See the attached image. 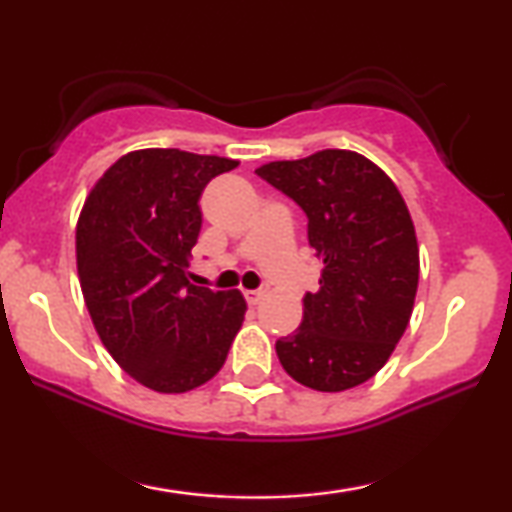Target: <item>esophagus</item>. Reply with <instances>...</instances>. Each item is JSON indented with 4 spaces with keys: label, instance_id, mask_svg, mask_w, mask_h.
I'll return each instance as SVG.
<instances>
[{
    "label": "esophagus",
    "instance_id": "1",
    "mask_svg": "<svg viewBox=\"0 0 512 512\" xmlns=\"http://www.w3.org/2000/svg\"><path fill=\"white\" fill-rule=\"evenodd\" d=\"M244 298L249 305H258L263 300V291H244Z\"/></svg>",
    "mask_w": 512,
    "mask_h": 512
}]
</instances>
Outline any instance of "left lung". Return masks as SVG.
Segmentation results:
<instances>
[{"label": "left lung", "instance_id": "obj_1", "mask_svg": "<svg viewBox=\"0 0 512 512\" xmlns=\"http://www.w3.org/2000/svg\"><path fill=\"white\" fill-rule=\"evenodd\" d=\"M256 174L307 216V240L324 263L303 321L277 340L286 373L317 391L359 387L408 328L419 249L405 200L387 174L354 151L277 160Z\"/></svg>", "mask_w": 512, "mask_h": 512}]
</instances>
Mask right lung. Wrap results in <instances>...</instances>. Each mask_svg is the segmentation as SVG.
Here are the masks:
<instances>
[{
    "mask_svg": "<svg viewBox=\"0 0 512 512\" xmlns=\"http://www.w3.org/2000/svg\"><path fill=\"white\" fill-rule=\"evenodd\" d=\"M237 160L144 149L102 174L76 226L81 291L102 345L130 377L184 394L219 373L240 331V291L188 282L200 195Z\"/></svg>",
    "mask_w": 512,
    "mask_h": 512,
    "instance_id": "add662e5",
    "label": "right lung"
}]
</instances>
